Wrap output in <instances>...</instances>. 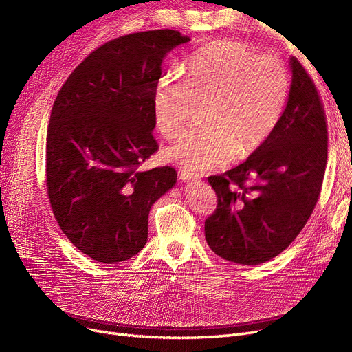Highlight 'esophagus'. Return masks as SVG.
<instances>
[{
  "label": "esophagus",
  "instance_id": "obj_1",
  "mask_svg": "<svg viewBox=\"0 0 352 352\" xmlns=\"http://www.w3.org/2000/svg\"><path fill=\"white\" fill-rule=\"evenodd\" d=\"M179 179L184 180V182H189V180H195L197 175L190 173V172H185V170H182V172H179Z\"/></svg>",
  "mask_w": 352,
  "mask_h": 352
}]
</instances>
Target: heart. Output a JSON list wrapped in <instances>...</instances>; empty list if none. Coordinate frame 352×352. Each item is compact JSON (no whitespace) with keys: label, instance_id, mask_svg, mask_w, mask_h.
<instances>
[{"label":"heart","instance_id":"obj_1","mask_svg":"<svg viewBox=\"0 0 352 352\" xmlns=\"http://www.w3.org/2000/svg\"><path fill=\"white\" fill-rule=\"evenodd\" d=\"M287 95L289 73L279 57L241 41L212 42L188 60L184 79L164 76L155 87L153 114L167 140L185 129L190 101L207 100L206 126L180 136L166 160L194 173L251 155L279 123Z\"/></svg>","mask_w":352,"mask_h":352}]
</instances>
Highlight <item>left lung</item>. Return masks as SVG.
Returning a JSON list of instances; mask_svg holds the SVG:
<instances>
[{
    "mask_svg": "<svg viewBox=\"0 0 352 352\" xmlns=\"http://www.w3.org/2000/svg\"><path fill=\"white\" fill-rule=\"evenodd\" d=\"M292 82L279 123L258 150L210 176L217 207L206 220L208 247L228 261L272 260L300 235L322 192L327 126L310 74L291 58Z\"/></svg>",
    "mask_w": 352,
    "mask_h": 352,
    "instance_id": "obj_1",
    "label": "left lung"
}]
</instances>
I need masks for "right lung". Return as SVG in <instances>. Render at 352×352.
<instances>
[{
	"instance_id": "obj_1",
	"label": "right lung",
	"mask_w": 352,
	"mask_h": 352,
	"mask_svg": "<svg viewBox=\"0 0 352 352\" xmlns=\"http://www.w3.org/2000/svg\"><path fill=\"white\" fill-rule=\"evenodd\" d=\"M189 41L173 29L111 39L70 73L52 105L51 208L74 247L101 264L144 248L150 210L176 184L173 167H140L158 150L153 97L163 60Z\"/></svg>"
}]
</instances>
